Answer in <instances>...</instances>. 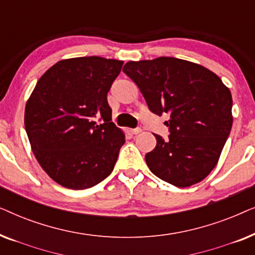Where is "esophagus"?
<instances>
[{
  "label": "esophagus",
  "mask_w": 255,
  "mask_h": 255,
  "mask_svg": "<svg viewBox=\"0 0 255 255\" xmlns=\"http://www.w3.org/2000/svg\"><path fill=\"white\" fill-rule=\"evenodd\" d=\"M140 132H141L140 128H132V130H131L132 134H138V133H140Z\"/></svg>",
  "instance_id": "esophagus-1"
}]
</instances>
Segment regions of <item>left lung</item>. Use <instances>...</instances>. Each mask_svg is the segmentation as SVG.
<instances>
[{"label": "left lung", "instance_id": "8db88e82", "mask_svg": "<svg viewBox=\"0 0 255 255\" xmlns=\"http://www.w3.org/2000/svg\"><path fill=\"white\" fill-rule=\"evenodd\" d=\"M123 72L153 114H169L168 139L154 134L145 155L151 172L179 188L205 179L217 165L232 128V96L210 69L172 57L128 61Z\"/></svg>", "mask_w": 255, "mask_h": 255}]
</instances>
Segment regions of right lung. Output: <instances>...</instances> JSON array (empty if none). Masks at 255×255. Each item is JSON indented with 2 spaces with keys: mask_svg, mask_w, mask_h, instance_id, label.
Returning a JSON list of instances; mask_svg holds the SVG:
<instances>
[{
  "mask_svg": "<svg viewBox=\"0 0 255 255\" xmlns=\"http://www.w3.org/2000/svg\"><path fill=\"white\" fill-rule=\"evenodd\" d=\"M122 66L101 57L60 60L27 100L24 124L31 148L60 186L87 189L113 172L125 134L111 122L107 95Z\"/></svg>",
  "mask_w": 255,
  "mask_h": 255,
  "instance_id": "right-lung-1",
  "label": "right lung"
}]
</instances>
